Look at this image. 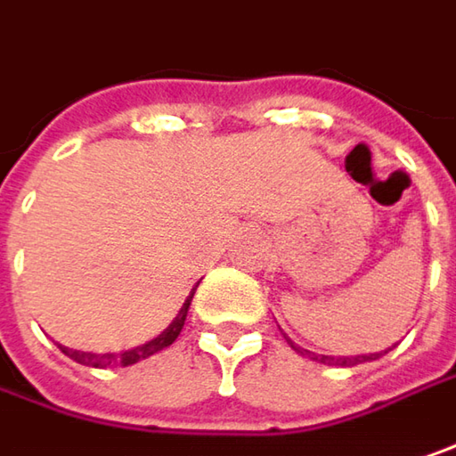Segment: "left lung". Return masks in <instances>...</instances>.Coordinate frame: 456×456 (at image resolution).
I'll return each mask as SVG.
<instances>
[{"mask_svg": "<svg viewBox=\"0 0 456 456\" xmlns=\"http://www.w3.org/2000/svg\"><path fill=\"white\" fill-rule=\"evenodd\" d=\"M287 338V336H285ZM287 344L295 349V352L300 354V356H307V359H313V362H318V364H338V367H354V364H362V362H375L379 356H385V354L390 352V349H385V352H375V354H356V356H329V354H315V352H307L303 346H297L295 341H289L287 338Z\"/></svg>", "mask_w": 456, "mask_h": 456, "instance_id": "8db88e82", "label": "left lung"}]
</instances>
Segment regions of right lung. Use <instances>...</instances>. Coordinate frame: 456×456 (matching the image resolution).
Wrapping results in <instances>:
<instances>
[{
    "label": "right lung",
    "instance_id": "1",
    "mask_svg": "<svg viewBox=\"0 0 456 456\" xmlns=\"http://www.w3.org/2000/svg\"><path fill=\"white\" fill-rule=\"evenodd\" d=\"M194 289H197V287H194ZM194 289L190 292V297L184 300V305L179 307L176 318L171 321L169 326L161 330L156 338H151V341L141 344V346H133V349H126V352H110V354L77 352V349L61 346V352L66 354V356H71L74 362L84 364V367H94V370H104V367H130V364H135V362H143V359H149V356H153V354L169 349L171 344L176 341V336H179L182 329H184V321H187V310H190V303H192Z\"/></svg>",
    "mask_w": 456,
    "mask_h": 456
}]
</instances>
